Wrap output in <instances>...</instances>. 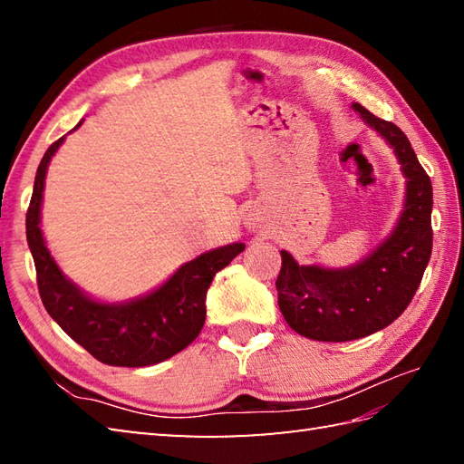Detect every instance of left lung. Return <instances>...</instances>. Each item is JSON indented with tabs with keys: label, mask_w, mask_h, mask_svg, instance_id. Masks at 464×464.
Segmentation results:
<instances>
[{
	"label": "left lung",
	"mask_w": 464,
	"mask_h": 464,
	"mask_svg": "<svg viewBox=\"0 0 464 464\" xmlns=\"http://www.w3.org/2000/svg\"><path fill=\"white\" fill-rule=\"evenodd\" d=\"M354 110L395 150L407 175V203L397 229L371 257L351 269L329 271L317 265L299 267L281 251L275 287L285 321L313 341H354L387 327L409 307L432 251V185L415 151L395 123Z\"/></svg>",
	"instance_id": "left-lung-1"
}]
</instances>
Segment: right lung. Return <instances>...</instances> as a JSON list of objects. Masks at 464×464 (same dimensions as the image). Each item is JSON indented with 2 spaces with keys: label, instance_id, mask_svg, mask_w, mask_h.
Here are the masks:
<instances>
[{
  "label": "right lung",
  "instance_id": "right-lung-1",
  "mask_svg": "<svg viewBox=\"0 0 464 464\" xmlns=\"http://www.w3.org/2000/svg\"><path fill=\"white\" fill-rule=\"evenodd\" d=\"M62 141L63 137L49 145L37 167L34 195L25 215L27 243L34 255L44 307L69 337L105 364L147 367L173 357L201 333L207 289L211 287L215 273L237 257L245 245H227L185 263L161 289L133 303L102 304L87 299L59 271L39 229L47 163Z\"/></svg>",
  "mask_w": 464,
  "mask_h": 464
}]
</instances>
